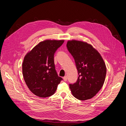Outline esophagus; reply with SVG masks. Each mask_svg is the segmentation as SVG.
Masks as SVG:
<instances>
[{
  "mask_svg": "<svg viewBox=\"0 0 126 126\" xmlns=\"http://www.w3.org/2000/svg\"><path fill=\"white\" fill-rule=\"evenodd\" d=\"M63 79L64 81H66L67 80V76H64V77L63 78Z\"/></svg>",
  "mask_w": 126,
  "mask_h": 126,
  "instance_id": "1",
  "label": "esophagus"
}]
</instances>
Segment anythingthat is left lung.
<instances>
[{
    "label": "left lung",
    "mask_w": 126,
    "mask_h": 126,
    "mask_svg": "<svg viewBox=\"0 0 126 126\" xmlns=\"http://www.w3.org/2000/svg\"><path fill=\"white\" fill-rule=\"evenodd\" d=\"M68 50L75 60L79 77L69 88L79 100L92 98L100 90L106 76L104 60L92 46L85 42L72 40L67 44Z\"/></svg>",
    "instance_id": "left-lung-1"
}]
</instances>
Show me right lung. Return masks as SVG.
<instances>
[{
    "label": "right lung",
    "mask_w": 126,
    "mask_h": 126,
    "mask_svg": "<svg viewBox=\"0 0 126 126\" xmlns=\"http://www.w3.org/2000/svg\"><path fill=\"white\" fill-rule=\"evenodd\" d=\"M64 40L40 42L27 54L22 63V74L29 90L42 98L54 94L63 78L55 69L54 55Z\"/></svg>",
    "instance_id": "obj_1"
}]
</instances>
